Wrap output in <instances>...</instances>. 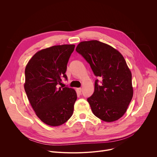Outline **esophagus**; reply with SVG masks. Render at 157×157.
Wrapping results in <instances>:
<instances>
[{
    "mask_svg": "<svg viewBox=\"0 0 157 157\" xmlns=\"http://www.w3.org/2000/svg\"><path fill=\"white\" fill-rule=\"evenodd\" d=\"M76 90H77V92H78V93L81 94V91H82L81 88H77V89H76Z\"/></svg>",
    "mask_w": 157,
    "mask_h": 157,
    "instance_id": "34e87169",
    "label": "esophagus"
}]
</instances>
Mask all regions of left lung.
<instances>
[{
  "mask_svg": "<svg viewBox=\"0 0 157 157\" xmlns=\"http://www.w3.org/2000/svg\"><path fill=\"white\" fill-rule=\"evenodd\" d=\"M76 51L89 63L102 84L95 81L94 92L87 99L93 114L103 121L114 122L126 113L133 97L132 73L122 54L98 40L80 42Z\"/></svg>",
  "mask_w": 157,
  "mask_h": 157,
  "instance_id": "left-lung-1",
  "label": "left lung"
}]
</instances>
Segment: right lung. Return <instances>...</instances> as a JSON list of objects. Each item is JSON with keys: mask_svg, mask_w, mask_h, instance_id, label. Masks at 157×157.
I'll return each mask as SVG.
<instances>
[{"mask_svg": "<svg viewBox=\"0 0 157 157\" xmlns=\"http://www.w3.org/2000/svg\"><path fill=\"white\" fill-rule=\"evenodd\" d=\"M75 44L53 46L36 52L25 70V91L37 117L44 124L59 126L73 115L77 99L75 89L57 87L66 79L67 64Z\"/></svg>", "mask_w": 157, "mask_h": 157, "instance_id": "add662e5", "label": "right lung"}]
</instances>
